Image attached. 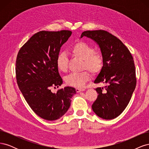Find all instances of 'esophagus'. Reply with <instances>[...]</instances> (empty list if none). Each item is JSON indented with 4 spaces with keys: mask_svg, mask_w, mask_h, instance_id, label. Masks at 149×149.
I'll list each match as a JSON object with an SVG mask.
<instances>
[{
    "mask_svg": "<svg viewBox=\"0 0 149 149\" xmlns=\"http://www.w3.org/2000/svg\"><path fill=\"white\" fill-rule=\"evenodd\" d=\"M76 92H77V93H79L81 91H84V89H83V88H76Z\"/></svg>",
    "mask_w": 149,
    "mask_h": 149,
    "instance_id": "1",
    "label": "esophagus"
}]
</instances>
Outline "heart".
I'll list each match as a JSON object with an SVG mask.
<instances>
[{"instance_id":"b5f03b06","label":"heart","mask_w":149,"mask_h":149,"mask_svg":"<svg viewBox=\"0 0 149 149\" xmlns=\"http://www.w3.org/2000/svg\"><path fill=\"white\" fill-rule=\"evenodd\" d=\"M70 53L73 56L84 60L83 69H88L92 73L100 72L103 66L101 54L95 52L93 47L84 42H78L70 48ZM68 59L65 53L58 54L56 59V65L60 71L65 72L68 69ZM90 78V74L85 71L81 73H72L65 78L66 83L74 87H81Z\"/></svg>"}]
</instances>
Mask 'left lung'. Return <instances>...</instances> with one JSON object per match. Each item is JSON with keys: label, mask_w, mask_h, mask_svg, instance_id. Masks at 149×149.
<instances>
[{"label": "left lung", "mask_w": 149, "mask_h": 149, "mask_svg": "<svg viewBox=\"0 0 149 149\" xmlns=\"http://www.w3.org/2000/svg\"><path fill=\"white\" fill-rule=\"evenodd\" d=\"M86 37L96 42L101 49L103 66L94 83L106 84L97 88V97L93 111L104 119H113L127 107L136 88V68L133 57L120 40L105 30L84 31Z\"/></svg>", "instance_id": "left-lung-1"}]
</instances>
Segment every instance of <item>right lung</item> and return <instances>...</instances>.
I'll return each instance as SVG.
<instances>
[{
    "label": "right lung",
    "mask_w": 149,
    "mask_h": 149,
    "mask_svg": "<svg viewBox=\"0 0 149 149\" xmlns=\"http://www.w3.org/2000/svg\"><path fill=\"white\" fill-rule=\"evenodd\" d=\"M70 30L40 31L34 34L18 53L15 63L17 84L26 101L36 114L47 120L63 116L76 94L72 87H65L56 93L63 80L56 65L61 46L71 36Z\"/></svg>",
    "instance_id": "obj_1"
}]
</instances>
